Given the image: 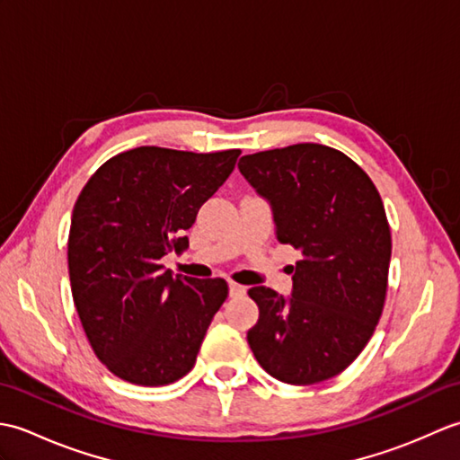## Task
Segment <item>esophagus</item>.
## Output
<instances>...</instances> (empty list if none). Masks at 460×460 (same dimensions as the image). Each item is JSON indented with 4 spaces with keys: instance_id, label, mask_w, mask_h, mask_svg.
Wrapping results in <instances>:
<instances>
[{
    "instance_id": "34e87169",
    "label": "esophagus",
    "mask_w": 460,
    "mask_h": 460,
    "mask_svg": "<svg viewBox=\"0 0 460 460\" xmlns=\"http://www.w3.org/2000/svg\"><path fill=\"white\" fill-rule=\"evenodd\" d=\"M247 292V287H243V285H239V282H229V295L231 296H243Z\"/></svg>"
}]
</instances>
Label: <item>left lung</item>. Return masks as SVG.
<instances>
[{"label":"left lung","mask_w":460,"mask_h":460,"mask_svg":"<svg viewBox=\"0 0 460 460\" xmlns=\"http://www.w3.org/2000/svg\"><path fill=\"white\" fill-rule=\"evenodd\" d=\"M239 170L270 201L279 243L302 251L290 298L249 288L259 306L249 346L279 381L320 384L361 354L384 312L392 259L384 201L354 160L322 144L243 155Z\"/></svg>","instance_id":"left-lung-1"}]
</instances>
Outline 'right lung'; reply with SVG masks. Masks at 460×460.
<instances>
[{"mask_svg":"<svg viewBox=\"0 0 460 460\" xmlns=\"http://www.w3.org/2000/svg\"><path fill=\"white\" fill-rule=\"evenodd\" d=\"M239 154L140 146L104 162L83 188L68 231V277L91 348L116 377L160 387L195 366L229 287L172 277L160 259L188 249L183 231Z\"/></svg>","mask_w":460,"mask_h":460,"instance_id":"right-lung-1","label":"right lung"}]
</instances>
